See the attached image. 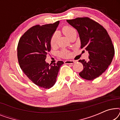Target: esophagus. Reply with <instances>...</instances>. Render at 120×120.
<instances>
[{
  "instance_id": "esophagus-1",
  "label": "esophagus",
  "mask_w": 120,
  "mask_h": 120,
  "mask_svg": "<svg viewBox=\"0 0 120 120\" xmlns=\"http://www.w3.org/2000/svg\"><path fill=\"white\" fill-rule=\"evenodd\" d=\"M75 63V62L74 60H65L64 63L65 64H73Z\"/></svg>"
}]
</instances>
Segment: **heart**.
I'll return each instance as SVG.
<instances>
[{
	"mask_svg": "<svg viewBox=\"0 0 120 120\" xmlns=\"http://www.w3.org/2000/svg\"><path fill=\"white\" fill-rule=\"evenodd\" d=\"M62 31H63V33L65 34V35L67 37H69L70 34H71L72 33L75 32V30L73 28V27H70V26H64L62 29ZM57 34L56 33H55L52 36L50 40V44L51 46L52 47H55L57 44ZM60 55L62 56V57H68L70 56V53L68 51L63 50H62L61 52H60Z\"/></svg>",
	"mask_w": 120,
	"mask_h": 120,
	"instance_id": "obj_1",
	"label": "heart"
}]
</instances>
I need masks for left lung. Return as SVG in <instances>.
<instances>
[{
  "label": "left lung",
  "instance_id": "left-lung-1",
  "mask_svg": "<svg viewBox=\"0 0 120 120\" xmlns=\"http://www.w3.org/2000/svg\"><path fill=\"white\" fill-rule=\"evenodd\" d=\"M67 22L78 31L81 48L89 53L88 61L80 60L83 69L79 73L82 78L93 80L101 75L110 65L115 50L106 29L88 17L67 19Z\"/></svg>",
  "mask_w": 120,
  "mask_h": 120
}]
</instances>
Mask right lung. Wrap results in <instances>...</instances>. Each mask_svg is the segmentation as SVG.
Listing matches in <instances>:
<instances>
[{
	"label": "right lung",
	"instance_id": "add662e5",
	"mask_svg": "<svg viewBox=\"0 0 120 120\" xmlns=\"http://www.w3.org/2000/svg\"><path fill=\"white\" fill-rule=\"evenodd\" d=\"M60 23L37 25L29 29L19 39L17 58L20 68L28 78L40 87L49 89L56 82L60 67L58 61L49 65L45 61L51 50L50 40Z\"/></svg>",
	"mask_w": 120,
	"mask_h": 120
}]
</instances>
